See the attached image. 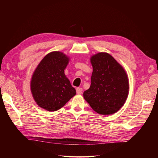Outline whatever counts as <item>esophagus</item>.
Segmentation results:
<instances>
[{"label": "esophagus", "mask_w": 158, "mask_h": 158, "mask_svg": "<svg viewBox=\"0 0 158 158\" xmlns=\"http://www.w3.org/2000/svg\"><path fill=\"white\" fill-rule=\"evenodd\" d=\"M76 92L77 94L81 95L82 93V89L81 88H76Z\"/></svg>", "instance_id": "esophagus-1"}]
</instances>
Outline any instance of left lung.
Returning <instances> with one entry per match:
<instances>
[{
  "label": "left lung",
  "instance_id": "8db88e82",
  "mask_svg": "<svg viewBox=\"0 0 158 158\" xmlns=\"http://www.w3.org/2000/svg\"><path fill=\"white\" fill-rule=\"evenodd\" d=\"M90 60L93 66L92 82L89 88L84 92V98L98 114L115 113L123 106L128 96L126 72L107 53H98Z\"/></svg>",
  "mask_w": 158,
  "mask_h": 158
}]
</instances>
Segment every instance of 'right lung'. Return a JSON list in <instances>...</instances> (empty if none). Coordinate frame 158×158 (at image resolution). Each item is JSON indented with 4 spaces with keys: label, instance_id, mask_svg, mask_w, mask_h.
I'll list each match as a JSON object with an SVG mask.
<instances>
[{
    "label": "right lung",
    "instance_id": "add662e5",
    "mask_svg": "<svg viewBox=\"0 0 158 158\" xmlns=\"http://www.w3.org/2000/svg\"><path fill=\"white\" fill-rule=\"evenodd\" d=\"M69 61L65 54L55 51L45 56L38 65L32 75L31 89L40 107L57 111L76 94L64 72Z\"/></svg>",
    "mask_w": 158,
    "mask_h": 158
}]
</instances>
